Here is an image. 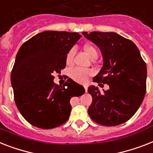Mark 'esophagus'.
I'll return each mask as SVG.
<instances>
[{"mask_svg":"<svg viewBox=\"0 0 153 153\" xmlns=\"http://www.w3.org/2000/svg\"><path fill=\"white\" fill-rule=\"evenodd\" d=\"M84 89H85V92H87V90H88V87H87V85H84Z\"/></svg>","mask_w":153,"mask_h":153,"instance_id":"obj_1","label":"esophagus"}]
</instances>
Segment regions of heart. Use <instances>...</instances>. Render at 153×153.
Wrapping results in <instances>:
<instances>
[{"label":"heart","instance_id":"1","mask_svg":"<svg viewBox=\"0 0 153 153\" xmlns=\"http://www.w3.org/2000/svg\"><path fill=\"white\" fill-rule=\"evenodd\" d=\"M83 48H84L85 53L87 54L88 56L90 59H94V58H97L98 52L97 50V48L94 45H84ZM74 53H75L74 48H71L69 52L68 53V54H67V58H66L67 64H71L72 63ZM92 74H93L92 71L87 70V69H83V68H74L71 71V77L74 81L78 82H84L88 79V77L92 75Z\"/></svg>","mask_w":153,"mask_h":153}]
</instances>
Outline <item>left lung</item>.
<instances>
[{
    "instance_id": "obj_1",
    "label": "left lung",
    "mask_w": 153,
    "mask_h": 153,
    "mask_svg": "<svg viewBox=\"0 0 153 153\" xmlns=\"http://www.w3.org/2000/svg\"><path fill=\"white\" fill-rule=\"evenodd\" d=\"M100 48L104 64L94 78L99 85L109 89L100 93L92 85L93 97L88 113L95 123L113 126L128 121L143 101L146 92V64L135 44L114 32H82Z\"/></svg>"
}]
</instances>
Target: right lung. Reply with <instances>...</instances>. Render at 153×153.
Segmentation results:
<instances>
[{
  "instance_id": "obj_1",
  "label": "right lung",
  "mask_w": 153,
  "mask_h": 153,
  "mask_svg": "<svg viewBox=\"0 0 153 153\" xmlns=\"http://www.w3.org/2000/svg\"><path fill=\"white\" fill-rule=\"evenodd\" d=\"M82 36L66 31L42 32L24 42L11 73L16 107L29 123L52 129L68 121L71 98L85 93L68 79L63 86L53 82L54 73L66 67L67 54Z\"/></svg>"
}]
</instances>
